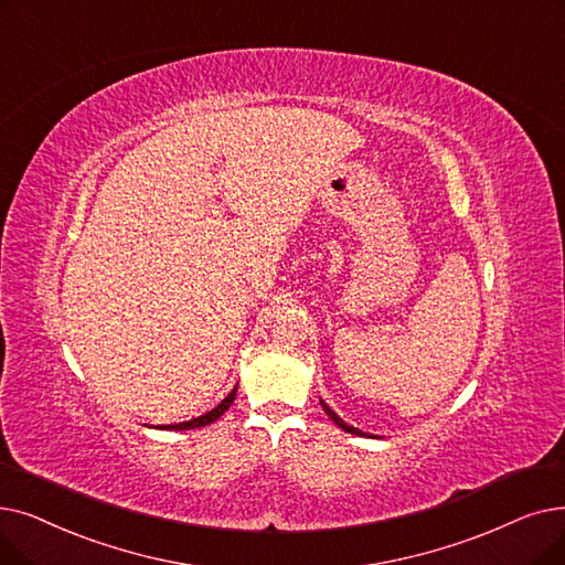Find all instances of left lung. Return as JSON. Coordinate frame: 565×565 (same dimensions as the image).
<instances>
[{"label":"left lung","instance_id":"1","mask_svg":"<svg viewBox=\"0 0 565 565\" xmlns=\"http://www.w3.org/2000/svg\"><path fill=\"white\" fill-rule=\"evenodd\" d=\"M321 406H323V411L328 413V418H330V420H332L337 427H341L343 431H349V434H358V436H366L362 429H358V427H351L349 423H343V420L339 418V415H337V413H334V411H332V408H330V406H328L323 399H321Z\"/></svg>","mask_w":565,"mask_h":565}]
</instances>
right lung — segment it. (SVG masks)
<instances>
[{"label":"right lung","mask_w":565,"mask_h":565,"mask_svg":"<svg viewBox=\"0 0 565 565\" xmlns=\"http://www.w3.org/2000/svg\"><path fill=\"white\" fill-rule=\"evenodd\" d=\"M235 395H237V385L228 392V397H226L222 404H216L212 411H207V413L199 415V418H191V420H186V423H178V425H161L159 429H175V431H182V429H199V427L212 425L214 420L222 418V415L231 408V404L235 402Z\"/></svg>","instance_id":"add662e5"}]
</instances>
